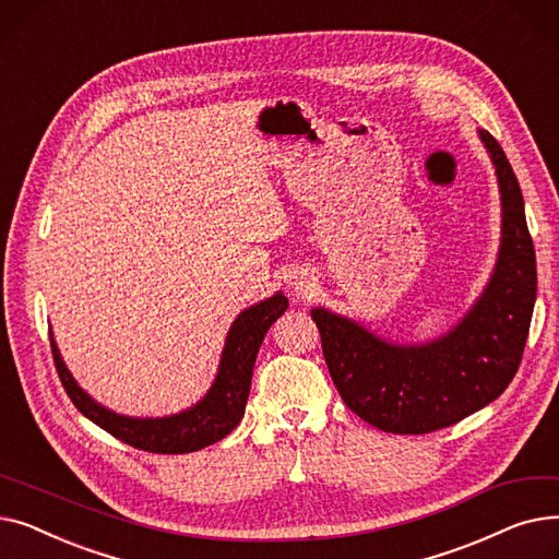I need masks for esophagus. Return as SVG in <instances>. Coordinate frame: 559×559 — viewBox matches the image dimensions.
<instances>
[{"label":"esophagus","instance_id":"esophagus-1","mask_svg":"<svg viewBox=\"0 0 559 559\" xmlns=\"http://www.w3.org/2000/svg\"><path fill=\"white\" fill-rule=\"evenodd\" d=\"M292 285H295V289H297V292H304V287H306V283H304L301 278H297V281L292 283Z\"/></svg>","mask_w":559,"mask_h":559}]
</instances>
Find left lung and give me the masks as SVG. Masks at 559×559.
Here are the masks:
<instances>
[{
	"instance_id": "1",
	"label": "left lung",
	"mask_w": 559,
	"mask_h": 559,
	"mask_svg": "<svg viewBox=\"0 0 559 559\" xmlns=\"http://www.w3.org/2000/svg\"><path fill=\"white\" fill-rule=\"evenodd\" d=\"M496 165L503 240L474 310L426 346L390 344L329 310H312L329 373L348 409L394 435L449 428L501 396L521 365L537 297V262L523 194L501 144L480 131Z\"/></svg>"
}]
</instances>
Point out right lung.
Wrapping results in <instances>:
<instances>
[{
    "label": "right lung",
    "mask_w": 559,
    "mask_h": 559,
    "mask_svg": "<svg viewBox=\"0 0 559 559\" xmlns=\"http://www.w3.org/2000/svg\"><path fill=\"white\" fill-rule=\"evenodd\" d=\"M285 310L287 299L283 295H274L267 301L251 306L235 319L226 337L219 371L211 392L194 407L186 409V413L163 419H131L110 413V409L95 403L76 385L53 340L51 356L58 378H61L70 401L83 417L120 439V442L140 451L165 455L192 453L219 442L245 417L258 348L264 340V333L270 331V326Z\"/></svg>",
    "instance_id": "add662e5"
}]
</instances>
